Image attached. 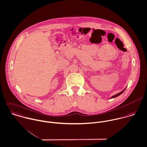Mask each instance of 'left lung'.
Here are the masks:
<instances>
[{
    "label": "left lung",
    "mask_w": 147,
    "mask_h": 147,
    "mask_svg": "<svg viewBox=\"0 0 147 147\" xmlns=\"http://www.w3.org/2000/svg\"><path fill=\"white\" fill-rule=\"evenodd\" d=\"M125 89H126V87H125V88L124 90H123L121 92H119V93H118V94H116V95H113V96H112L111 98H116V97H117V96H119V95H120L121 94H123V92H124V91L125 90Z\"/></svg>",
    "instance_id": "8db88e82"
}]
</instances>
